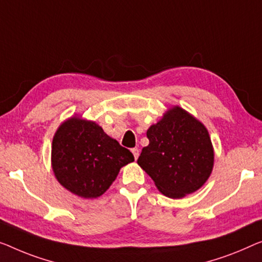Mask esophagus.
I'll list each match as a JSON object with an SVG mask.
<instances>
[{
	"label": "esophagus",
	"instance_id": "1",
	"mask_svg": "<svg viewBox=\"0 0 262 262\" xmlns=\"http://www.w3.org/2000/svg\"><path fill=\"white\" fill-rule=\"evenodd\" d=\"M132 153H133V155H134V159L136 160V159H138L139 158V149H138V148H133V149H132Z\"/></svg>",
	"mask_w": 262,
	"mask_h": 262
}]
</instances>
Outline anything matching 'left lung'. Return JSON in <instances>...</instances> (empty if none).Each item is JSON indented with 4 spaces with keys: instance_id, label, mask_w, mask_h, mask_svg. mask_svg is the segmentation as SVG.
Masks as SVG:
<instances>
[{
    "instance_id": "8db88e82",
    "label": "left lung",
    "mask_w": 262,
    "mask_h": 262,
    "mask_svg": "<svg viewBox=\"0 0 262 262\" xmlns=\"http://www.w3.org/2000/svg\"><path fill=\"white\" fill-rule=\"evenodd\" d=\"M149 144L138 163L166 196L180 199L201 188L214 165L208 130L200 121L175 106L147 130Z\"/></svg>"
}]
</instances>
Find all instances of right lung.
I'll return each instance as SVG.
<instances>
[{
    "instance_id": "1",
    "label": "right lung",
    "mask_w": 262,
    "mask_h": 262,
    "mask_svg": "<svg viewBox=\"0 0 262 262\" xmlns=\"http://www.w3.org/2000/svg\"><path fill=\"white\" fill-rule=\"evenodd\" d=\"M133 161L130 151L93 121L73 116L54 135L53 171L57 181L77 196H101L114 182L121 167Z\"/></svg>"
}]
</instances>
